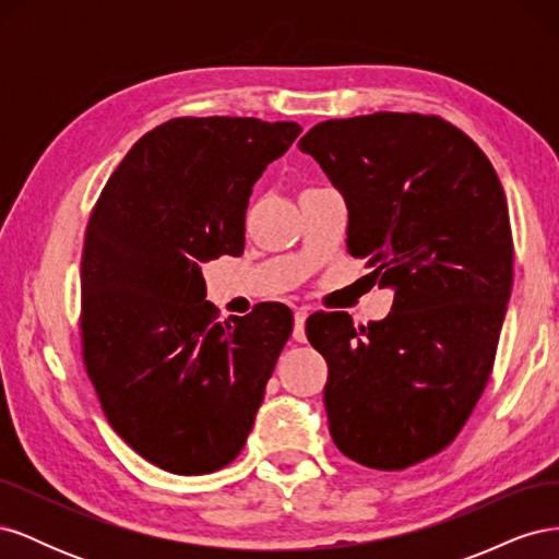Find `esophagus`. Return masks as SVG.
Instances as JSON below:
<instances>
[{
    "instance_id": "obj_1",
    "label": "esophagus",
    "mask_w": 559,
    "mask_h": 559,
    "mask_svg": "<svg viewBox=\"0 0 559 559\" xmlns=\"http://www.w3.org/2000/svg\"><path fill=\"white\" fill-rule=\"evenodd\" d=\"M308 308H296L294 312V341L296 343H306V321H308Z\"/></svg>"
}]
</instances>
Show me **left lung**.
<instances>
[{"label": "left lung", "mask_w": 559, "mask_h": 559, "mask_svg": "<svg viewBox=\"0 0 559 559\" xmlns=\"http://www.w3.org/2000/svg\"><path fill=\"white\" fill-rule=\"evenodd\" d=\"M298 148L345 198L347 251L394 289L392 312L368 326L347 312L312 321L331 438L368 468L413 466L454 441L492 373L513 286L501 181L438 116L333 118Z\"/></svg>", "instance_id": "8db88e82"}]
</instances>
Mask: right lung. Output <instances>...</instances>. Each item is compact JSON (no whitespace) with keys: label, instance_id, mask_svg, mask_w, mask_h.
I'll return each mask as SVG.
<instances>
[{"label":"right lung","instance_id":"1","mask_svg":"<svg viewBox=\"0 0 559 559\" xmlns=\"http://www.w3.org/2000/svg\"><path fill=\"white\" fill-rule=\"evenodd\" d=\"M300 130L175 118L128 151L91 214L83 361L114 431L177 476L240 454L292 335V310L280 302L216 321L200 265L242 253L251 186Z\"/></svg>","mask_w":559,"mask_h":559}]
</instances>
